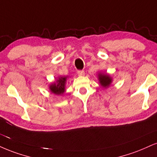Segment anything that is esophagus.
<instances>
[{
	"label": "esophagus",
	"instance_id": "1",
	"mask_svg": "<svg viewBox=\"0 0 157 157\" xmlns=\"http://www.w3.org/2000/svg\"><path fill=\"white\" fill-rule=\"evenodd\" d=\"M77 74H78L79 76H84V75H85L84 71H82V70L77 71Z\"/></svg>",
	"mask_w": 157,
	"mask_h": 157
}]
</instances>
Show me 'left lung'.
Listing matches in <instances>:
<instances>
[{
  "label": "left lung",
  "mask_w": 157,
  "mask_h": 157,
  "mask_svg": "<svg viewBox=\"0 0 157 157\" xmlns=\"http://www.w3.org/2000/svg\"><path fill=\"white\" fill-rule=\"evenodd\" d=\"M98 80H99L100 86L104 88H107L110 86L113 82V78L108 74L104 72L98 73Z\"/></svg>",
  "instance_id": "left-lung-1"
}]
</instances>
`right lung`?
Returning a JSON list of instances; mask_svg holds the SVG:
<instances>
[{
  "label": "right lung",
  "instance_id": "1",
  "mask_svg": "<svg viewBox=\"0 0 157 157\" xmlns=\"http://www.w3.org/2000/svg\"><path fill=\"white\" fill-rule=\"evenodd\" d=\"M68 77L58 76L56 81L49 85V90L56 95H62L66 91V83Z\"/></svg>",
  "mask_w": 157,
  "mask_h": 157
}]
</instances>
